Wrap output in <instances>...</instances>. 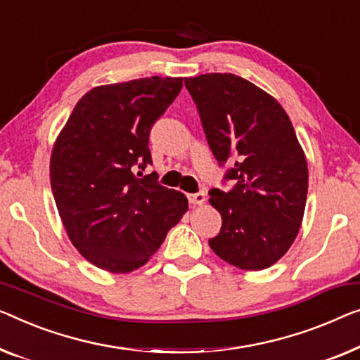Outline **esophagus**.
Listing matches in <instances>:
<instances>
[{"label": "esophagus", "mask_w": 360, "mask_h": 360, "mask_svg": "<svg viewBox=\"0 0 360 360\" xmlns=\"http://www.w3.org/2000/svg\"><path fill=\"white\" fill-rule=\"evenodd\" d=\"M192 205H203L205 203V192H197V194L187 195Z\"/></svg>", "instance_id": "esophagus-1"}]
</instances>
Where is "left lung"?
Masks as SVG:
<instances>
[{
	"label": "left lung",
	"mask_w": 360,
	"mask_h": 360,
	"mask_svg": "<svg viewBox=\"0 0 360 360\" xmlns=\"http://www.w3.org/2000/svg\"><path fill=\"white\" fill-rule=\"evenodd\" d=\"M219 165L233 168V191L210 192L221 231L208 240L219 259L257 271L276 264L302 224L309 169L283 106L265 90L228 72L184 79Z\"/></svg>",
	"instance_id": "obj_1"
}]
</instances>
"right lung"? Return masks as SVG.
<instances>
[{
	"instance_id": "add662e5",
	"label": "right lung",
	"mask_w": 360,
	"mask_h": 360,
	"mask_svg": "<svg viewBox=\"0 0 360 360\" xmlns=\"http://www.w3.org/2000/svg\"><path fill=\"white\" fill-rule=\"evenodd\" d=\"M181 89L182 77L158 76L98 85L58 134L50 158L58 213L74 248L101 270L146 265L189 208L153 173L136 174L152 163L150 129Z\"/></svg>"
}]
</instances>
